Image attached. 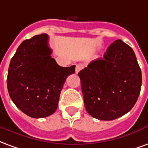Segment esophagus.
Listing matches in <instances>:
<instances>
[{
    "mask_svg": "<svg viewBox=\"0 0 148 148\" xmlns=\"http://www.w3.org/2000/svg\"><path fill=\"white\" fill-rule=\"evenodd\" d=\"M82 69V64L76 65V68H75V72H76V74H77V73H78Z\"/></svg>",
    "mask_w": 148,
    "mask_h": 148,
    "instance_id": "34e87169",
    "label": "esophagus"
}]
</instances>
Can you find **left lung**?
<instances>
[{
    "label": "left lung",
    "instance_id": "1",
    "mask_svg": "<svg viewBox=\"0 0 148 148\" xmlns=\"http://www.w3.org/2000/svg\"><path fill=\"white\" fill-rule=\"evenodd\" d=\"M88 113L101 121H112L132 109L139 97L142 74L131 47L117 39L104 58L92 61L78 73Z\"/></svg>",
    "mask_w": 148,
    "mask_h": 148
}]
</instances>
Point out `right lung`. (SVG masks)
<instances>
[{
  "mask_svg": "<svg viewBox=\"0 0 148 148\" xmlns=\"http://www.w3.org/2000/svg\"><path fill=\"white\" fill-rule=\"evenodd\" d=\"M47 34L21 42L12 58L7 87L12 101L24 113L33 118L53 114L61 90L75 66L62 67L51 58Z\"/></svg>",
  "mask_w": 148,
  "mask_h": 148,
  "instance_id": "right-lung-1",
  "label": "right lung"
}]
</instances>
